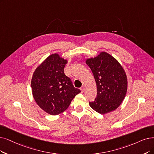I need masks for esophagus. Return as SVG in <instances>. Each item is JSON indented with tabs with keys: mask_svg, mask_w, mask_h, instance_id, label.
Instances as JSON below:
<instances>
[{
	"mask_svg": "<svg viewBox=\"0 0 154 154\" xmlns=\"http://www.w3.org/2000/svg\"><path fill=\"white\" fill-rule=\"evenodd\" d=\"M80 90H81V91H82V92H83V91H85V87H84V86H83V87H81Z\"/></svg>",
	"mask_w": 154,
	"mask_h": 154,
	"instance_id": "34e87169",
	"label": "esophagus"
}]
</instances>
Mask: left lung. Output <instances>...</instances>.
Segmentation results:
<instances>
[{"label":"left lung","instance_id":"1","mask_svg":"<svg viewBox=\"0 0 154 154\" xmlns=\"http://www.w3.org/2000/svg\"><path fill=\"white\" fill-rule=\"evenodd\" d=\"M97 85V97L90 106L104 114L116 110L123 101L128 88L126 72L111 55L102 52L94 58L86 60Z\"/></svg>","mask_w":154,"mask_h":154}]
</instances>
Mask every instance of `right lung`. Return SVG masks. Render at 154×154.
I'll use <instances>...</instances> for the list:
<instances>
[{"mask_svg":"<svg viewBox=\"0 0 154 154\" xmlns=\"http://www.w3.org/2000/svg\"><path fill=\"white\" fill-rule=\"evenodd\" d=\"M67 63L58 54H54L33 72L31 82L33 97L38 106L51 115L63 112L81 92L74 87L71 79L64 72Z\"/></svg>","mask_w":154,"mask_h":154,"instance_id":"add662e5","label":"right lung"}]
</instances>
